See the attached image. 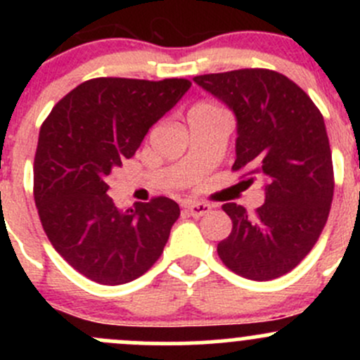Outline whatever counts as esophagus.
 I'll list each match as a JSON object with an SVG mask.
<instances>
[{
	"label": "esophagus",
	"mask_w": 360,
	"mask_h": 360,
	"mask_svg": "<svg viewBox=\"0 0 360 360\" xmlns=\"http://www.w3.org/2000/svg\"><path fill=\"white\" fill-rule=\"evenodd\" d=\"M184 209H186V212L190 214V216L202 217V216H205V214H209L212 207L205 202H188L186 205H184Z\"/></svg>",
	"instance_id": "esophagus-1"
}]
</instances>
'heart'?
<instances>
[{"label": "heart", "instance_id": "heart-1", "mask_svg": "<svg viewBox=\"0 0 360 360\" xmlns=\"http://www.w3.org/2000/svg\"><path fill=\"white\" fill-rule=\"evenodd\" d=\"M216 112H223V111H221L217 106H214V104L198 103L190 110V116L191 115H216Z\"/></svg>", "mask_w": 360, "mask_h": 360}]
</instances>
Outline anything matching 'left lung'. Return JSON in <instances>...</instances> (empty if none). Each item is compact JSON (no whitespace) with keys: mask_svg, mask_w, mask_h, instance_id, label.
I'll use <instances>...</instances> for the list:
<instances>
[{"mask_svg":"<svg viewBox=\"0 0 360 360\" xmlns=\"http://www.w3.org/2000/svg\"><path fill=\"white\" fill-rule=\"evenodd\" d=\"M237 116V160L245 183L264 181L256 212L224 203L233 228L217 244L221 261L250 281H271L303 261L331 210L335 172L324 118L288 76L261 68L195 76ZM242 176V177H244Z\"/></svg>","mask_w":360,"mask_h":360,"instance_id":"obj_1","label":"left lung"}]
</instances>
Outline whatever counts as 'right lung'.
Returning <instances> with one entry per match:
<instances>
[{
	"mask_svg": "<svg viewBox=\"0 0 360 360\" xmlns=\"http://www.w3.org/2000/svg\"><path fill=\"white\" fill-rule=\"evenodd\" d=\"M190 86L184 78H94L43 122L34 155L39 221L53 249L97 284L136 281L162 256L179 205L157 197L120 210L108 195V176L134 157Z\"/></svg>",
	"mask_w": 360,
	"mask_h": 360,
	"instance_id": "right-lung-1",
	"label": "right lung"
}]
</instances>
